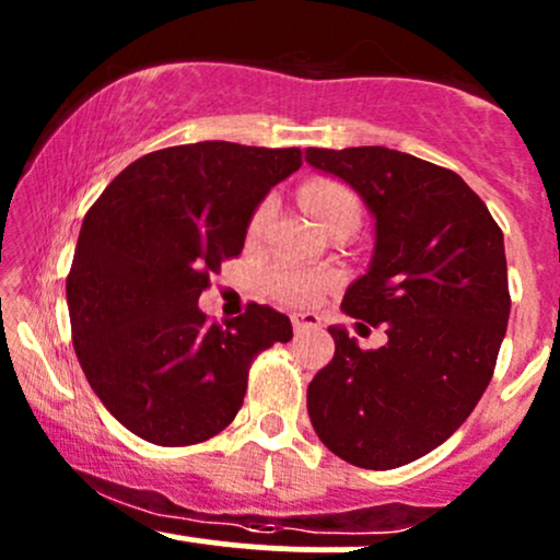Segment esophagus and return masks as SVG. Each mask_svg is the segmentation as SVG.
I'll list each match as a JSON object with an SVG mask.
<instances>
[{
	"instance_id": "1",
	"label": "esophagus",
	"mask_w": 560,
	"mask_h": 560,
	"mask_svg": "<svg viewBox=\"0 0 560 560\" xmlns=\"http://www.w3.org/2000/svg\"><path fill=\"white\" fill-rule=\"evenodd\" d=\"M292 326H294V334H305V331L320 329V318L316 313H294Z\"/></svg>"
}]
</instances>
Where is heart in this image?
<instances>
[{"instance_id":"1","label":"heart","mask_w":560,"mask_h":560,"mask_svg":"<svg viewBox=\"0 0 560 560\" xmlns=\"http://www.w3.org/2000/svg\"><path fill=\"white\" fill-rule=\"evenodd\" d=\"M302 205L307 208V213L316 218L318 223H324L326 229L334 226L337 221L352 218L358 221L361 218V199L350 186L334 182V178H316V182H307L302 189ZM273 202L271 199H262L258 208L253 210L247 221V236L255 240L266 226L268 215H271ZM337 284V273L331 271H307V268H294V266H279L268 273L266 289L276 302H284L289 307H311L324 298L329 289Z\"/></svg>"}]
</instances>
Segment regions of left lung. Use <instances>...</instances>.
<instances>
[{
    "mask_svg": "<svg viewBox=\"0 0 560 560\" xmlns=\"http://www.w3.org/2000/svg\"><path fill=\"white\" fill-rule=\"evenodd\" d=\"M305 158L376 218L374 260L342 311L387 329V345L363 350L331 326L334 358L307 387V413L334 455L387 471L442 445L490 384L511 313L503 231L442 165L387 147H307Z\"/></svg>",
    "mask_w": 560,
    "mask_h": 560,
    "instance_id": "left-lung-1",
    "label": "left lung"
}]
</instances>
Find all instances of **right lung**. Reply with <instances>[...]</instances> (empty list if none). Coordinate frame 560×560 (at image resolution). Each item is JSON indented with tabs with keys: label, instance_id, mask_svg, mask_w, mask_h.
Segmentation results:
<instances>
[{
	"label": "right lung",
	"instance_id": "obj_1",
	"mask_svg": "<svg viewBox=\"0 0 560 560\" xmlns=\"http://www.w3.org/2000/svg\"><path fill=\"white\" fill-rule=\"evenodd\" d=\"M302 165L298 147L234 141L165 147L133 160L89 208L68 273L73 347L102 405L163 447L210 440L234 421L249 365L292 339L271 305L210 324V273L236 258L260 199Z\"/></svg>",
	"mask_w": 560,
	"mask_h": 560
}]
</instances>
